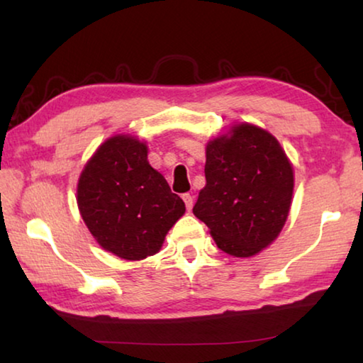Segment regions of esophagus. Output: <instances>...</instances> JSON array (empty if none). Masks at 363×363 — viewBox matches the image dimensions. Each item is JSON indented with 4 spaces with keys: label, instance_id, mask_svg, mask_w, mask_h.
<instances>
[{
    "label": "esophagus",
    "instance_id": "esophagus-1",
    "mask_svg": "<svg viewBox=\"0 0 363 363\" xmlns=\"http://www.w3.org/2000/svg\"><path fill=\"white\" fill-rule=\"evenodd\" d=\"M182 200H184V203H186L187 211L192 210V206H194V196L190 195V194H184V195H182Z\"/></svg>",
    "mask_w": 363,
    "mask_h": 363
}]
</instances>
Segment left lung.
<instances>
[{
    "label": "left lung",
    "mask_w": 363,
    "mask_h": 363,
    "mask_svg": "<svg viewBox=\"0 0 363 363\" xmlns=\"http://www.w3.org/2000/svg\"><path fill=\"white\" fill-rule=\"evenodd\" d=\"M206 186L194 214L235 257L255 256L284 229L294 174L279 140L251 123L233 125L206 144Z\"/></svg>",
    "instance_id": "8db88e82"
}]
</instances>
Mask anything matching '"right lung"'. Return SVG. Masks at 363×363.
Masks as SVG:
<instances>
[{"label": "right lung", "instance_id": "add662e5", "mask_svg": "<svg viewBox=\"0 0 363 363\" xmlns=\"http://www.w3.org/2000/svg\"><path fill=\"white\" fill-rule=\"evenodd\" d=\"M77 203L96 242L128 261L158 253L186 213L181 196L150 167L147 144L130 134L97 147L79 174Z\"/></svg>", "mask_w": 363, "mask_h": 363}]
</instances>
